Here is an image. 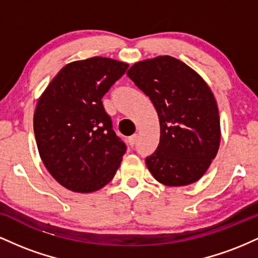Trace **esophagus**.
Listing matches in <instances>:
<instances>
[{"mask_svg":"<svg viewBox=\"0 0 258 258\" xmlns=\"http://www.w3.org/2000/svg\"><path fill=\"white\" fill-rule=\"evenodd\" d=\"M136 141H137V135H133V136H131V137H128L130 146H135Z\"/></svg>","mask_w":258,"mask_h":258,"instance_id":"1","label":"esophagus"}]
</instances>
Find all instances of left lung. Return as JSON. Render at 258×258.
<instances>
[{"label":"left lung","instance_id":"obj_1","mask_svg":"<svg viewBox=\"0 0 258 258\" xmlns=\"http://www.w3.org/2000/svg\"><path fill=\"white\" fill-rule=\"evenodd\" d=\"M127 75L159 115L160 143L146 159L148 170L168 186L199 180L217 155L221 141L217 103L209 86L170 55L138 61Z\"/></svg>","mask_w":258,"mask_h":258}]
</instances>
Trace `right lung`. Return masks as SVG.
Listing matches in <instances>:
<instances>
[{
  "instance_id": "right-lung-1",
  "label": "right lung",
  "mask_w": 258,
  "mask_h": 258,
  "mask_svg": "<svg viewBox=\"0 0 258 258\" xmlns=\"http://www.w3.org/2000/svg\"><path fill=\"white\" fill-rule=\"evenodd\" d=\"M128 64L93 57L67 64L38 99L34 132L41 160L59 184L92 193L112 179L126 144L102 98Z\"/></svg>"
}]
</instances>
